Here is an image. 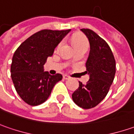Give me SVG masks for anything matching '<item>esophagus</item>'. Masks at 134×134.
Segmentation results:
<instances>
[{"mask_svg": "<svg viewBox=\"0 0 134 134\" xmlns=\"http://www.w3.org/2000/svg\"><path fill=\"white\" fill-rule=\"evenodd\" d=\"M63 79H64V80H68V79H70V77L67 75H64L63 76Z\"/></svg>", "mask_w": 134, "mask_h": 134, "instance_id": "1", "label": "esophagus"}]
</instances>
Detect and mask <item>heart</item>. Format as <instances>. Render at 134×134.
Returning a JSON list of instances; mask_svg holds the SVG:
<instances>
[{
  "label": "heart",
  "mask_w": 134,
  "mask_h": 134,
  "mask_svg": "<svg viewBox=\"0 0 134 134\" xmlns=\"http://www.w3.org/2000/svg\"><path fill=\"white\" fill-rule=\"evenodd\" d=\"M72 44L75 46L76 49L79 48H87L88 47V42L87 40L82 35H76L72 38ZM62 45V42L58 44L57 47V49H59L61 48Z\"/></svg>",
  "instance_id": "1"
}]
</instances>
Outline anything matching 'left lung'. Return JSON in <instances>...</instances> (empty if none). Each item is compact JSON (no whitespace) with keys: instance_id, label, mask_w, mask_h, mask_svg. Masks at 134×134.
<instances>
[{"instance_id":"left-lung-1","label":"left lung","mask_w":134,"mask_h":134,"mask_svg":"<svg viewBox=\"0 0 134 134\" xmlns=\"http://www.w3.org/2000/svg\"><path fill=\"white\" fill-rule=\"evenodd\" d=\"M90 44V53L86 62L89 81L87 85L79 81V87L72 94L79 107L90 109L99 104L107 96L116 73V62L106 41L93 30H80Z\"/></svg>"}]
</instances>
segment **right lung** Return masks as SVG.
Instances as JSON below:
<instances>
[{
	"instance_id": "obj_1",
	"label": "right lung",
	"mask_w": 134,
	"mask_h": 134,
	"mask_svg": "<svg viewBox=\"0 0 134 134\" xmlns=\"http://www.w3.org/2000/svg\"><path fill=\"white\" fill-rule=\"evenodd\" d=\"M71 31L44 30L30 36L17 49L12 57L11 77L18 94L31 106L44 103L55 85L62 79L57 73L52 76L44 71L48 57Z\"/></svg>"
}]
</instances>
